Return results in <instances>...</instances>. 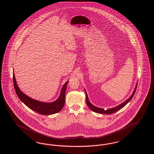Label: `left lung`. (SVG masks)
Returning a JSON list of instances; mask_svg holds the SVG:
<instances>
[{
    "label": "left lung",
    "instance_id": "1",
    "mask_svg": "<svg viewBox=\"0 0 154 154\" xmlns=\"http://www.w3.org/2000/svg\"><path fill=\"white\" fill-rule=\"evenodd\" d=\"M137 85H137H136V88L134 89V92H133V93L132 96H131L128 100H126L125 102L122 103V104H120V105H119L118 106L116 107L115 108H112V109H107V110H104V109H100V108H99V107H96L95 106H93L91 103L89 102V99H88V95H87V93H86V102H87V104L89 108L91 110H92V111H94V112H95L100 113V114H113V113H114V112L118 111V110H121L122 108H123L132 99V98H133V96L134 95V94H135L136 91Z\"/></svg>",
    "mask_w": 154,
    "mask_h": 154
}]
</instances>
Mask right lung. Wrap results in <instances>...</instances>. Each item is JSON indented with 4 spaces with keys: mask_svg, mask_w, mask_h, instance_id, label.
<instances>
[{
    "mask_svg": "<svg viewBox=\"0 0 154 154\" xmlns=\"http://www.w3.org/2000/svg\"><path fill=\"white\" fill-rule=\"evenodd\" d=\"M13 82L15 92L19 99L26 106H28L31 110L36 111L38 114L48 116L58 112L62 110L64 106L65 101V93L66 87L68 81H67L65 85L62 88L60 95L58 99L52 103H44L39 102L34 100L28 96L22 93L21 90L19 89L16 80L15 79L14 74H13Z\"/></svg>",
    "mask_w": 154,
    "mask_h": 154,
    "instance_id": "add662e5",
    "label": "right lung"
}]
</instances>
